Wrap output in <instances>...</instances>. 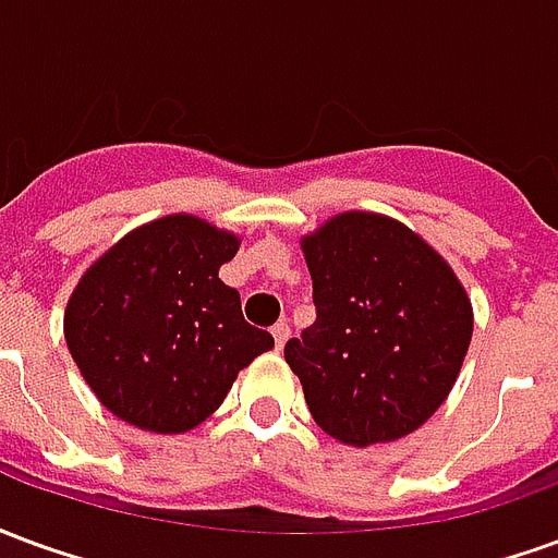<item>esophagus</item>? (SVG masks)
<instances>
[{
  "instance_id": "1",
  "label": "esophagus",
  "mask_w": 558,
  "mask_h": 558,
  "mask_svg": "<svg viewBox=\"0 0 558 558\" xmlns=\"http://www.w3.org/2000/svg\"><path fill=\"white\" fill-rule=\"evenodd\" d=\"M271 335H275V347L283 350V343L290 340V326H287V323H278V326L271 328Z\"/></svg>"
}]
</instances>
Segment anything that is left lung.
<instances>
[{"label": "left lung", "mask_w": 558, "mask_h": 558, "mask_svg": "<svg viewBox=\"0 0 558 558\" xmlns=\"http://www.w3.org/2000/svg\"><path fill=\"white\" fill-rule=\"evenodd\" d=\"M314 326L283 347L314 421L347 445L395 442L442 407L472 340L466 290L430 244L374 211L302 239Z\"/></svg>", "instance_id": "left-lung-1"}]
</instances>
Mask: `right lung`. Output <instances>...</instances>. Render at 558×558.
<instances>
[{
  "label": "right lung",
  "instance_id": "add662e5",
  "mask_svg": "<svg viewBox=\"0 0 558 558\" xmlns=\"http://www.w3.org/2000/svg\"><path fill=\"white\" fill-rule=\"evenodd\" d=\"M235 251L232 232L167 215L128 232L80 278L65 307L68 350L116 418L151 433L194 430L239 371L275 347L218 278Z\"/></svg>",
  "mask_w": 558,
  "mask_h": 558
}]
</instances>
